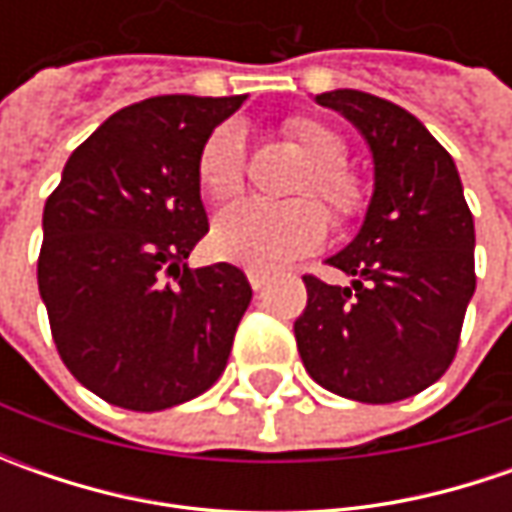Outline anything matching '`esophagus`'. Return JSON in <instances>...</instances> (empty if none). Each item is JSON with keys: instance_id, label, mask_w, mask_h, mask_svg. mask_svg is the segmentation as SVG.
<instances>
[{"instance_id": "1", "label": "esophagus", "mask_w": 512, "mask_h": 512, "mask_svg": "<svg viewBox=\"0 0 512 512\" xmlns=\"http://www.w3.org/2000/svg\"><path fill=\"white\" fill-rule=\"evenodd\" d=\"M247 282H250L253 290H262L270 282V273H265V270H247Z\"/></svg>"}]
</instances>
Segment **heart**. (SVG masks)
Listing matches in <instances>:
<instances>
[{
	"label": "heart",
	"mask_w": 512,
	"mask_h": 512,
	"mask_svg": "<svg viewBox=\"0 0 512 512\" xmlns=\"http://www.w3.org/2000/svg\"><path fill=\"white\" fill-rule=\"evenodd\" d=\"M285 139L305 156L287 187L290 199L270 205L247 199L222 210L213 222L210 245L227 262L273 270L313 253L325 242L328 210L336 227L356 225L370 207V187L353 168L344 165L347 142L339 130L316 116H290L282 125ZM245 133L236 122L213 130L199 150V185L207 199L227 202L245 187ZM322 204L324 211L318 207Z\"/></svg>",
	"instance_id": "obj_1"
}]
</instances>
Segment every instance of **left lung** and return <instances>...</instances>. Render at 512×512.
<instances>
[{
	"label": "left lung",
	"mask_w": 512,
	"mask_h": 512,
	"mask_svg": "<svg viewBox=\"0 0 512 512\" xmlns=\"http://www.w3.org/2000/svg\"><path fill=\"white\" fill-rule=\"evenodd\" d=\"M373 150L376 187L359 236L327 265L350 285L305 276L296 347L313 382L364 404H390L439 382L456 359L476 290V230L453 156L399 105L330 90Z\"/></svg>",
	"instance_id": "8db88e82"
}]
</instances>
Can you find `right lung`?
<instances>
[{"instance_id": "right-lung-1", "label": "right lung", "mask_w": 512, "mask_h": 512, "mask_svg": "<svg viewBox=\"0 0 512 512\" xmlns=\"http://www.w3.org/2000/svg\"><path fill=\"white\" fill-rule=\"evenodd\" d=\"M245 96H153L113 113L70 153L45 202L39 293L62 362L108 404L153 413L225 370L250 282L190 270L207 233L199 150Z\"/></svg>"}]
</instances>
